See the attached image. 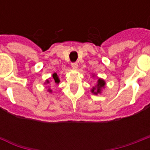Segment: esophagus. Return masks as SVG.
<instances>
[{"label": "esophagus", "mask_w": 150, "mask_h": 150, "mask_svg": "<svg viewBox=\"0 0 150 150\" xmlns=\"http://www.w3.org/2000/svg\"><path fill=\"white\" fill-rule=\"evenodd\" d=\"M71 67L74 69H76L78 67V64L76 62H71Z\"/></svg>", "instance_id": "esophagus-1"}]
</instances>
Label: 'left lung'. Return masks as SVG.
Listing matches in <instances>:
<instances>
[{
	"instance_id": "1",
	"label": "left lung",
	"mask_w": 150,
	"mask_h": 150,
	"mask_svg": "<svg viewBox=\"0 0 150 150\" xmlns=\"http://www.w3.org/2000/svg\"><path fill=\"white\" fill-rule=\"evenodd\" d=\"M104 84H105V82H104L103 79H98L97 87H96V88H92V89H91V92H92L93 94L97 95L98 93H100V92L101 88H104Z\"/></svg>"
}]
</instances>
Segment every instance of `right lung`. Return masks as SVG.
<instances>
[{"instance_id": "add662e5", "label": "right lung", "mask_w": 150, "mask_h": 150, "mask_svg": "<svg viewBox=\"0 0 150 150\" xmlns=\"http://www.w3.org/2000/svg\"><path fill=\"white\" fill-rule=\"evenodd\" d=\"M53 80L55 82V83H59V77H58V75H57V74L56 73H54L53 74ZM46 83H49V80H46ZM48 91H50V92H51V90H50V89H48Z\"/></svg>"}]
</instances>
